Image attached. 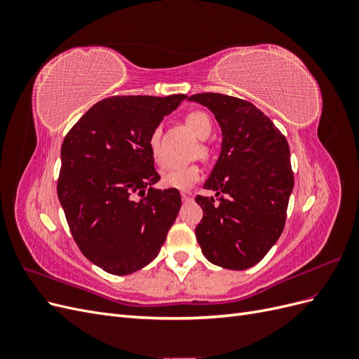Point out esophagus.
<instances>
[{
	"mask_svg": "<svg viewBox=\"0 0 359 359\" xmlns=\"http://www.w3.org/2000/svg\"><path fill=\"white\" fill-rule=\"evenodd\" d=\"M181 198H182L184 202H190V201H193V193L189 191V190L181 191Z\"/></svg>",
	"mask_w": 359,
	"mask_h": 359,
	"instance_id": "1",
	"label": "esophagus"
}]
</instances>
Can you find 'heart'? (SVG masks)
I'll return each mask as SVG.
<instances>
[{
	"label": "heart",
	"instance_id": "heart-1",
	"mask_svg": "<svg viewBox=\"0 0 359 359\" xmlns=\"http://www.w3.org/2000/svg\"><path fill=\"white\" fill-rule=\"evenodd\" d=\"M184 123H186L190 132L199 137L206 139L212 132V123L208 114L202 111H191L184 116ZM148 147L151 151L153 158L161 165V151H160V128H154L153 133L148 137ZM202 154H206V148H202ZM201 178V168L198 165H184V166H173L166 169L161 175V184L168 189H178L186 190L191 187L194 182H198Z\"/></svg>",
	"mask_w": 359,
	"mask_h": 359
}]
</instances>
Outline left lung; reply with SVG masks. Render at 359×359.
I'll return each instance as SVG.
<instances>
[{"mask_svg": "<svg viewBox=\"0 0 359 359\" xmlns=\"http://www.w3.org/2000/svg\"><path fill=\"white\" fill-rule=\"evenodd\" d=\"M219 121L222 153L196 196L203 217L196 240L203 256L222 268L241 271L264 259L285 229L293 190L286 137L255 104L219 93L194 94Z\"/></svg>", "mask_w": 359, "mask_h": 359, "instance_id": "obj_1", "label": "left lung"}]
</instances>
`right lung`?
<instances>
[{"instance_id":"1","label":"right lung","mask_w":359,"mask_h":359,"mask_svg":"<svg viewBox=\"0 0 359 359\" xmlns=\"http://www.w3.org/2000/svg\"><path fill=\"white\" fill-rule=\"evenodd\" d=\"M186 94L112 95L95 103L61 145L58 199L82 255L114 276L154 260L181 208L160 180L148 137Z\"/></svg>"}]
</instances>
